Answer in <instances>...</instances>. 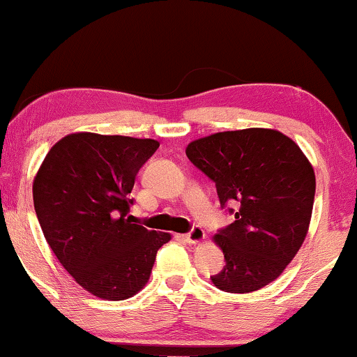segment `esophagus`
I'll return each instance as SVG.
<instances>
[{
  "label": "esophagus",
  "instance_id": "obj_1",
  "mask_svg": "<svg viewBox=\"0 0 357 357\" xmlns=\"http://www.w3.org/2000/svg\"><path fill=\"white\" fill-rule=\"evenodd\" d=\"M205 238H206L205 231H203L202 228H198V226H195V228L190 231V233L183 234V239L187 241L188 244H200L205 241Z\"/></svg>",
  "mask_w": 357,
  "mask_h": 357
}]
</instances>
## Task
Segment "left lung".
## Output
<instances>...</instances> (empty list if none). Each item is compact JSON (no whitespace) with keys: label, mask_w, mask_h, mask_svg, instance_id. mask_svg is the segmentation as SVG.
Listing matches in <instances>:
<instances>
[{"label":"left lung","mask_w":357,"mask_h":357,"mask_svg":"<svg viewBox=\"0 0 357 357\" xmlns=\"http://www.w3.org/2000/svg\"><path fill=\"white\" fill-rule=\"evenodd\" d=\"M185 152L215 182L221 206L238 205L234 223L213 238L226 266L211 282L229 294L269 285L307 238L317 188L307 155L289 136L266 128L211 134Z\"/></svg>","instance_id":"obj_1"}]
</instances>
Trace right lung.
Returning <instances> with one entry per match:
<instances>
[{"label": "right lung", "instance_id": "add662e5", "mask_svg": "<svg viewBox=\"0 0 357 357\" xmlns=\"http://www.w3.org/2000/svg\"><path fill=\"white\" fill-rule=\"evenodd\" d=\"M154 139L73 132L50 147L32 183L44 238L63 269L95 297L118 302L144 289L169 233L129 216L134 180Z\"/></svg>", "mask_w": 357, "mask_h": 357}]
</instances>
